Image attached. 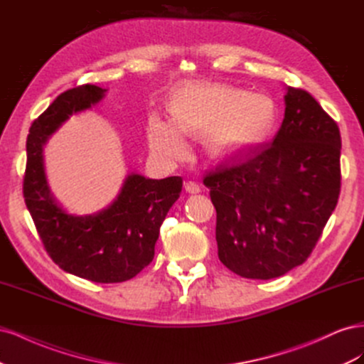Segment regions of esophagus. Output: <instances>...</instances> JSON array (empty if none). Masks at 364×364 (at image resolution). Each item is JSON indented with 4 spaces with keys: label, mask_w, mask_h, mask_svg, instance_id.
Listing matches in <instances>:
<instances>
[{
    "label": "esophagus",
    "mask_w": 364,
    "mask_h": 364,
    "mask_svg": "<svg viewBox=\"0 0 364 364\" xmlns=\"http://www.w3.org/2000/svg\"><path fill=\"white\" fill-rule=\"evenodd\" d=\"M185 191H188L190 194H197V193H200V186H199V183L188 181L185 183Z\"/></svg>",
    "instance_id": "1"
}]
</instances>
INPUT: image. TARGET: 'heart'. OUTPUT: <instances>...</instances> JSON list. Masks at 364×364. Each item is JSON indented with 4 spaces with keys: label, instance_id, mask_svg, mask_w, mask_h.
Masks as SVG:
<instances>
[{
    "label": "heart",
    "instance_id": "obj_1",
    "mask_svg": "<svg viewBox=\"0 0 364 364\" xmlns=\"http://www.w3.org/2000/svg\"><path fill=\"white\" fill-rule=\"evenodd\" d=\"M171 119L153 115L149 139L153 150L165 158L185 151L183 135L208 134V144L217 153H232L266 138L277 119V106L262 94L193 83L171 95Z\"/></svg>",
    "mask_w": 364,
    "mask_h": 364
}]
</instances>
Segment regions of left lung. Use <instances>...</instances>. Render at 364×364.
I'll return each mask as SVG.
<instances>
[{
	"label": "left lung",
	"instance_id": "8db88e82",
	"mask_svg": "<svg viewBox=\"0 0 364 364\" xmlns=\"http://www.w3.org/2000/svg\"><path fill=\"white\" fill-rule=\"evenodd\" d=\"M272 142L240 150L206 173L218 258L240 277L272 279L301 266L340 194L341 138L311 94L287 87Z\"/></svg>",
	"mask_w": 364,
	"mask_h": 364
}]
</instances>
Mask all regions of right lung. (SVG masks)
<instances>
[{"label": "right lung", "instance_id": "add662e5", "mask_svg": "<svg viewBox=\"0 0 364 364\" xmlns=\"http://www.w3.org/2000/svg\"><path fill=\"white\" fill-rule=\"evenodd\" d=\"M106 90L82 85L62 92L30 127L23 193L50 258L75 277L114 284L132 279L155 257L159 228L179 199L182 178L129 174L117 199L90 215L65 213L50 193L42 147L73 114L97 105Z\"/></svg>", "mask_w": 364, "mask_h": 364}]
</instances>
